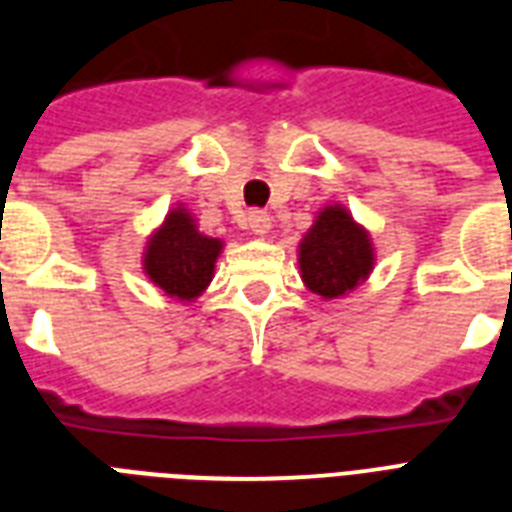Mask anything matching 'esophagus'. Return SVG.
Returning <instances> with one entry per match:
<instances>
[{
    "instance_id": "34e87169",
    "label": "esophagus",
    "mask_w": 512,
    "mask_h": 512,
    "mask_svg": "<svg viewBox=\"0 0 512 512\" xmlns=\"http://www.w3.org/2000/svg\"><path fill=\"white\" fill-rule=\"evenodd\" d=\"M249 223V231L255 233V236H265V233L271 231V215L263 212V209H252L247 217Z\"/></svg>"
}]
</instances>
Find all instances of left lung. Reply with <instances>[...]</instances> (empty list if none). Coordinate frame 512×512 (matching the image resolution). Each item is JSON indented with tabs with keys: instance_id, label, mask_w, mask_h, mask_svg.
<instances>
[{
	"instance_id": "8db88e82",
	"label": "left lung",
	"mask_w": 512,
	"mask_h": 512,
	"mask_svg": "<svg viewBox=\"0 0 512 512\" xmlns=\"http://www.w3.org/2000/svg\"><path fill=\"white\" fill-rule=\"evenodd\" d=\"M297 252L305 287L324 300L353 292L374 268L372 239L342 204L321 209Z\"/></svg>"
}]
</instances>
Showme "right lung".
I'll use <instances>...</instances> for the list:
<instances>
[{"label": "right lung", "instance_id": "obj_1", "mask_svg": "<svg viewBox=\"0 0 512 512\" xmlns=\"http://www.w3.org/2000/svg\"><path fill=\"white\" fill-rule=\"evenodd\" d=\"M223 241L204 236L193 215L180 204L151 233L143 252V271L170 297L191 303L215 276Z\"/></svg>", "mask_w": 512, "mask_h": 512}]
</instances>
